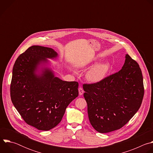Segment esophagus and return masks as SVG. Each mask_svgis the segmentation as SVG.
I'll return each mask as SVG.
<instances>
[{"instance_id":"34e87169","label":"esophagus","mask_w":153,"mask_h":153,"mask_svg":"<svg viewBox=\"0 0 153 153\" xmlns=\"http://www.w3.org/2000/svg\"><path fill=\"white\" fill-rule=\"evenodd\" d=\"M83 90L82 89V88H81V87H79V95L80 96H81V95H82L83 94Z\"/></svg>"}]
</instances>
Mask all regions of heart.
Segmentation results:
<instances>
[{
	"label": "heart",
	"instance_id": "heart-1",
	"mask_svg": "<svg viewBox=\"0 0 153 153\" xmlns=\"http://www.w3.org/2000/svg\"><path fill=\"white\" fill-rule=\"evenodd\" d=\"M94 64H95V62L84 63L80 65V68L82 69H87ZM110 68V64L108 62H105L98 63L87 72L86 79L92 83L100 82L106 77Z\"/></svg>",
	"mask_w": 153,
	"mask_h": 153
}]
</instances>
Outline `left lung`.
Instances as JSON below:
<instances>
[{
  "label": "left lung",
  "instance_id": "1",
  "mask_svg": "<svg viewBox=\"0 0 153 153\" xmlns=\"http://www.w3.org/2000/svg\"><path fill=\"white\" fill-rule=\"evenodd\" d=\"M92 126L106 133L123 126L139 110L144 95L142 71L128 54L122 69L99 83L84 84Z\"/></svg>",
  "mask_w": 153,
  "mask_h": 153
}]
</instances>
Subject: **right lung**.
I'll return each instance as SVG.
<instances>
[{
	"label": "right lung",
	"mask_w": 153,
	"mask_h": 153,
	"mask_svg": "<svg viewBox=\"0 0 153 153\" xmlns=\"http://www.w3.org/2000/svg\"><path fill=\"white\" fill-rule=\"evenodd\" d=\"M57 57L51 48L32 46L18 57L13 67L11 101L25 122L39 130L57 126L79 95L78 82L61 80L48 67L47 59Z\"/></svg>",
	"instance_id": "1"
}]
</instances>
